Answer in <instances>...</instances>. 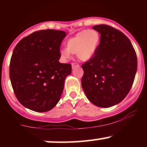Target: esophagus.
I'll return each mask as SVG.
<instances>
[{
	"instance_id": "34e87169",
	"label": "esophagus",
	"mask_w": 147,
	"mask_h": 147,
	"mask_svg": "<svg viewBox=\"0 0 147 147\" xmlns=\"http://www.w3.org/2000/svg\"><path fill=\"white\" fill-rule=\"evenodd\" d=\"M77 67H79V65L78 63H75V62H73V63H72V68H77Z\"/></svg>"
}]
</instances>
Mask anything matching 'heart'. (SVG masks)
Returning a JSON list of instances; mask_svg holds the SVG:
<instances>
[{
  "instance_id": "heart-1",
  "label": "heart",
  "mask_w": 147,
  "mask_h": 147,
  "mask_svg": "<svg viewBox=\"0 0 147 147\" xmlns=\"http://www.w3.org/2000/svg\"><path fill=\"white\" fill-rule=\"evenodd\" d=\"M100 43V34L97 30H83L77 33L66 42V49L61 51L62 57L68 59L77 55L79 59L88 61L95 55Z\"/></svg>"
}]
</instances>
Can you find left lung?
<instances>
[{
	"label": "left lung",
	"instance_id": "obj_1",
	"mask_svg": "<svg viewBox=\"0 0 147 147\" xmlns=\"http://www.w3.org/2000/svg\"><path fill=\"white\" fill-rule=\"evenodd\" d=\"M100 34L93 57L82 64V86L94 105L109 108L119 104L132 87L137 71V55L122 32L110 25L92 27Z\"/></svg>",
	"mask_w": 147,
	"mask_h": 147
}]
</instances>
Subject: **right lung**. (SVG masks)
Here are the masks:
<instances>
[{
  "label": "right lung",
  "mask_w": 147,
  "mask_h": 147,
  "mask_svg": "<svg viewBox=\"0 0 147 147\" xmlns=\"http://www.w3.org/2000/svg\"><path fill=\"white\" fill-rule=\"evenodd\" d=\"M66 33L38 30L25 36L13 51L9 77L16 98L25 107L46 112L59 101L72 65L61 63L60 46Z\"/></svg>",
  "instance_id": "obj_1"
}]
</instances>
